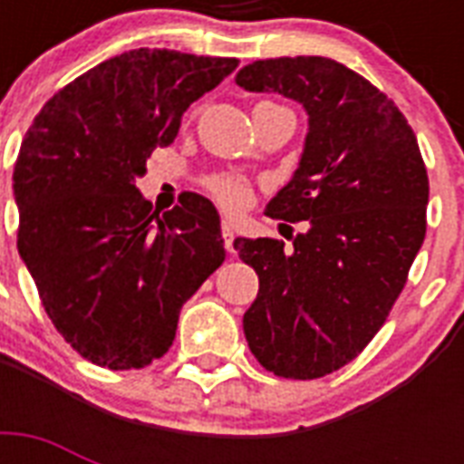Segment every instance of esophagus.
<instances>
[{
	"label": "esophagus",
	"mask_w": 464,
	"mask_h": 464,
	"mask_svg": "<svg viewBox=\"0 0 464 464\" xmlns=\"http://www.w3.org/2000/svg\"><path fill=\"white\" fill-rule=\"evenodd\" d=\"M221 236H224L226 250H228V253H233V224L231 221H224V224H221Z\"/></svg>",
	"instance_id": "esophagus-1"
}]
</instances>
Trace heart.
<instances>
[{
    "mask_svg": "<svg viewBox=\"0 0 464 464\" xmlns=\"http://www.w3.org/2000/svg\"><path fill=\"white\" fill-rule=\"evenodd\" d=\"M209 189L218 202H224L226 207H233V209L246 202L247 197L246 182L236 178V175H218V178L209 180Z\"/></svg>",
    "mask_w": 464,
    "mask_h": 464,
    "instance_id": "b5f03b06",
    "label": "heart"
}]
</instances>
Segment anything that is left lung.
Returning <instances> with one entry per match:
<instances>
[{"instance_id":"left-lung-1","label":"left lung","mask_w":464,"mask_h":464,"mask_svg":"<svg viewBox=\"0 0 464 464\" xmlns=\"http://www.w3.org/2000/svg\"><path fill=\"white\" fill-rule=\"evenodd\" d=\"M240 89L304 105L308 134L265 214L308 221L282 240L236 238L260 276L247 346L282 378L313 381L356 359L382 327L426 236L429 178L417 137L385 93L327 57L257 60Z\"/></svg>"}]
</instances>
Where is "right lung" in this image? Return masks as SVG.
<instances>
[{
  "instance_id": "1",
  "label": "right lung",
  "mask_w": 464,
  "mask_h": 464,
  "mask_svg": "<svg viewBox=\"0 0 464 464\" xmlns=\"http://www.w3.org/2000/svg\"><path fill=\"white\" fill-rule=\"evenodd\" d=\"M236 57L130 50L57 91L14 166L18 255L57 332L96 366L144 368L182 304L226 260L217 207L185 192L159 214L134 180Z\"/></svg>"
}]
</instances>
